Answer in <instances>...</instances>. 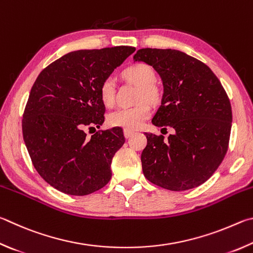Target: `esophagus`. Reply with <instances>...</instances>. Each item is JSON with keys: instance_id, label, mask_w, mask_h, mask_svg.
<instances>
[{"instance_id": "34e87169", "label": "esophagus", "mask_w": 253, "mask_h": 253, "mask_svg": "<svg viewBox=\"0 0 253 253\" xmlns=\"http://www.w3.org/2000/svg\"><path fill=\"white\" fill-rule=\"evenodd\" d=\"M133 133H134V132H133V131H131V130H127V129L124 130V136H126V139H129L130 136H131L132 134H133Z\"/></svg>"}]
</instances>
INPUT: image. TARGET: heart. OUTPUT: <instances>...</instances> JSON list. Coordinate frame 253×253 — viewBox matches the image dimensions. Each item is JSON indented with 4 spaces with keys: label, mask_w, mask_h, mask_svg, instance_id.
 <instances>
[{
    "label": "heart",
    "mask_w": 253,
    "mask_h": 253,
    "mask_svg": "<svg viewBox=\"0 0 253 253\" xmlns=\"http://www.w3.org/2000/svg\"><path fill=\"white\" fill-rule=\"evenodd\" d=\"M123 77L127 81L134 83L140 87L139 100L156 102L160 96V91L154 85L156 72L151 66L139 63L126 69ZM100 95L105 105H112L115 96V83L112 78L105 79L101 84ZM151 113V108L147 102H142L132 108H119L109 114L108 121L112 126L124 127L127 130H135L142 126Z\"/></svg>",
    "instance_id": "obj_1"
}]
</instances>
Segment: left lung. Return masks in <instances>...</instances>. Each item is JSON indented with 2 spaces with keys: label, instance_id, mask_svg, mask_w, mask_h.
<instances>
[{
  "label": "left lung",
  "instance_id": "obj_1",
  "mask_svg": "<svg viewBox=\"0 0 253 253\" xmlns=\"http://www.w3.org/2000/svg\"><path fill=\"white\" fill-rule=\"evenodd\" d=\"M133 60L151 65L162 80L161 105L152 123L175 131L168 140L145 132L144 176L171 191L199 187L228 151L232 111L227 93L209 66L181 51L141 48Z\"/></svg>",
  "mask_w": 253,
  "mask_h": 253
}]
</instances>
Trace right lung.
<instances>
[{
    "label": "right lung",
    "instance_id": "right-lung-1",
    "mask_svg": "<svg viewBox=\"0 0 253 253\" xmlns=\"http://www.w3.org/2000/svg\"><path fill=\"white\" fill-rule=\"evenodd\" d=\"M135 47L70 52L46 66L31 88L22 132L38 173L59 191L86 196L108 184L111 162L124 141L121 127L85 130L104 122L102 82Z\"/></svg>",
    "mask_w": 253,
    "mask_h": 253
}]
</instances>
